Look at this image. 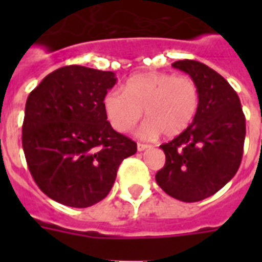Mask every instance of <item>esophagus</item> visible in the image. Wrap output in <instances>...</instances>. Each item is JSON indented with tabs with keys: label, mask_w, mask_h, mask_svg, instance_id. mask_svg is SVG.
<instances>
[{
	"label": "esophagus",
	"mask_w": 262,
	"mask_h": 262,
	"mask_svg": "<svg viewBox=\"0 0 262 262\" xmlns=\"http://www.w3.org/2000/svg\"><path fill=\"white\" fill-rule=\"evenodd\" d=\"M148 148H149V145H148V144H144V143L137 144V149H139L140 152L145 151V149H148Z\"/></svg>",
	"instance_id": "1"
}]
</instances>
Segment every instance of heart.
<instances>
[{
	"mask_svg": "<svg viewBox=\"0 0 262 262\" xmlns=\"http://www.w3.org/2000/svg\"><path fill=\"white\" fill-rule=\"evenodd\" d=\"M200 103L197 84L189 76L164 72H148L129 77L125 91H108L103 107L111 126L126 133L137 125L143 110L148 121L140 129L144 137L163 133L175 137L194 118Z\"/></svg>",
	"mask_w": 262,
	"mask_h": 262,
	"instance_id": "heart-1",
	"label": "heart"
}]
</instances>
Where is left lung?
I'll return each mask as SVG.
<instances>
[{
    "instance_id": "8db88e82",
    "label": "left lung",
    "mask_w": 262,
    "mask_h": 262,
    "mask_svg": "<svg viewBox=\"0 0 262 262\" xmlns=\"http://www.w3.org/2000/svg\"><path fill=\"white\" fill-rule=\"evenodd\" d=\"M172 67L194 80L200 103L193 122L160 145L166 163L155 179L168 195L195 203L215 194L238 171L246 135L245 114L234 88L205 63L183 59Z\"/></svg>"
}]
</instances>
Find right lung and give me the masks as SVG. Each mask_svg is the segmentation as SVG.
Masks as SVG:
<instances>
[{
	"label": "right lung",
	"instance_id": "obj_1",
	"mask_svg": "<svg viewBox=\"0 0 262 262\" xmlns=\"http://www.w3.org/2000/svg\"><path fill=\"white\" fill-rule=\"evenodd\" d=\"M113 72L69 65L40 81L27 99L23 149L39 189L57 203L87 208L108 194L119 164L137 144L111 127L103 99Z\"/></svg>",
	"mask_w": 262,
	"mask_h": 262
}]
</instances>
